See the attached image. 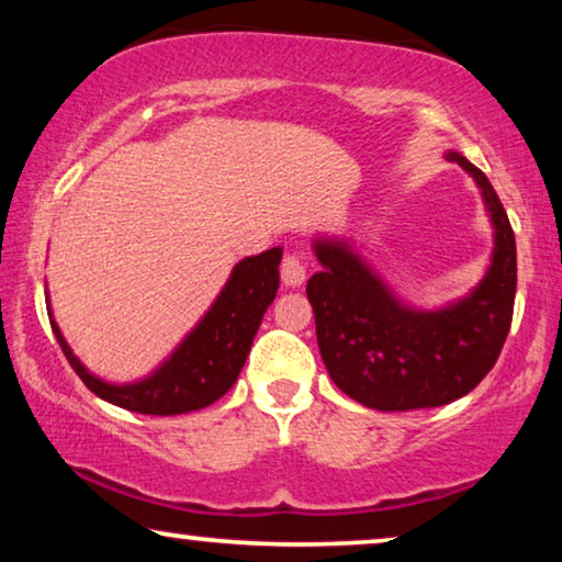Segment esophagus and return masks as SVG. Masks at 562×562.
Returning a JSON list of instances; mask_svg holds the SVG:
<instances>
[{"mask_svg": "<svg viewBox=\"0 0 562 562\" xmlns=\"http://www.w3.org/2000/svg\"><path fill=\"white\" fill-rule=\"evenodd\" d=\"M281 281H283V286H289V289L302 286V283L306 281V266H304V260L296 256V252H289V256L283 258Z\"/></svg>", "mask_w": 562, "mask_h": 562, "instance_id": "1", "label": "esophagus"}]
</instances>
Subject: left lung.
<instances>
[{
	"label": "left lung",
	"instance_id": "1",
	"mask_svg": "<svg viewBox=\"0 0 562 562\" xmlns=\"http://www.w3.org/2000/svg\"><path fill=\"white\" fill-rule=\"evenodd\" d=\"M475 181L494 229L486 273L465 296L437 310L404 302L348 237L312 240L322 271L306 281L317 345L329 379L379 412L442 406L465 396L494 368L517 294V243L486 173L445 153Z\"/></svg>",
	"mask_w": 562,
	"mask_h": 562
}]
</instances>
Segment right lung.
Instances as JSON below:
<instances>
[{
    "label": "right lung",
    "instance_id": "add662e5",
    "mask_svg": "<svg viewBox=\"0 0 562 562\" xmlns=\"http://www.w3.org/2000/svg\"><path fill=\"white\" fill-rule=\"evenodd\" d=\"M281 256V248H271L235 263L204 317L191 327V333L176 345L156 371L137 381L112 383L91 373L74 356L58 322L53 319V312H48L53 335L79 379L104 402L153 417L204 409L225 396L240 375L252 337L279 291Z\"/></svg>",
    "mask_w": 562,
    "mask_h": 562
}]
</instances>
